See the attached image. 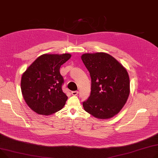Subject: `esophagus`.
I'll return each instance as SVG.
<instances>
[{"label": "esophagus", "mask_w": 158, "mask_h": 158, "mask_svg": "<svg viewBox=\"0 0 158 158\" xmlns=\"http://www.w3.org/2000/svg\"><path fill=\"white\" fill-rule=\"evenodd\" d=\"M78 91H72L71 92V94L73 96H77V95H78Z\"/></svg>", "instance_id": "obj_1"}]
</instances>
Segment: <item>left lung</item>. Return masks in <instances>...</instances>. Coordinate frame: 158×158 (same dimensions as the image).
Listing matches in <instances>:
<instances>
[{
    "instance_id": "obj_1",
    "label": "left lung",
    "mask_w": 158,
    "mask_h": 158,
    "mask_svg": "<svg viewBox=\"0 0 158 158\" xmlns=\"http://www.w3.org/2000/svg\"><path fill=\"white\" fill-rule=\"evenodd\" d=\"M81 59L91 77L90 95L83 103V108L97 118L114 117L123 108L130 93L126 69L104 52L84 53Z\"/></svg>"
}]
</instances>
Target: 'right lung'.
<instances>
[{
	"mask_svg": "<svg viewBox=\"0 0 158 158\" xmlns=\"http://www.w3.org/2000/svg\"><path fill=\"white\" fill-rule=\"evenodd\" d=\"M71 57L69 53L41 55L22 74L23 98L35 113L50 115L66 104L68 96L62 90L64 79L59 70Z\"/></svg>",
	"mask_w": 158,
	"mask_h": 158,
	"instance_id": "obj_1",
	"label": "right lung"
}]
</instances>
